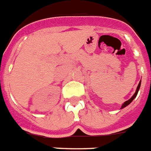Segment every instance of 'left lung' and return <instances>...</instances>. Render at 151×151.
I'll return each instance as SVG.
<instances>
[{"instance_id": "left-lung-1", "label": "left lung", "mask_w": 151, "mask_h": 151, "mask_svg": "<svg viewBox=\"0 0 151 151\" xmlns=\"http://www.w3.org/2000/svg\"><path fill=\"white\" fill-rule=\"evenodd\" d=\"M140 84H141V80L140 81V83H139V84H138L137 87V89H136L135 93H134V95H133V96H132L131 98H130V99H128V100H127V101H126V102H124V103H123V104H122V106H121V109H123V108H124V107H126V106H127L129 105V103H131L132 101H133V100H134V99H135L136 96H137L138 91H139V89H140Z\"/></svg>"}]
</instances>
